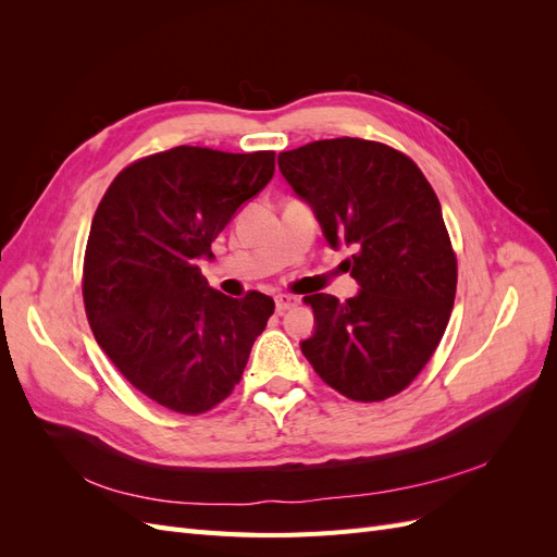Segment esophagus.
<instances>
[{"mask_svg": "<svg viewBox=\"0 0 557 557\" xmlns=\"http://www.w3.org/2000/svg\"><path fill=\"white\" fill-rule=\"evenodd\" d=\"M297 297L295 295H276V311L278 313H283V311H288V309H293V307H297Z\"/></svg>", "mask_w": 557, "mask_h": 557, "instance_id": "obj_1", "label": "esophagus"}]
</instances>
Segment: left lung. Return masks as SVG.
Returning a JSON list of instances; mask_svg holds the SVG:
<instances>
[{
  "mask_svg": "<svg viewBox=\"0 0 557 557\" xmlns=\"http://www.w3.org/2000/svg\"><path fill=\"white\" fill-rule=\"evenodd\" d=\"M278 170L315 211L360 293L307 295L315 332L301 342L315 374L352 401L409 387L446 332L458 258L440 199L418 164L381 141L323 139L278 153Z\"/></svg>",
  "mask_w": 557,
  "mask_h": 557,
  "instance_id": "8db88e82",
  "label": "left lung"
}]
</instances>
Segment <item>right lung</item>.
Segmentation results:
<instances>
[{"instance_id":"1","label":"right lung","mask_w":557,"mask_h":557,"mask_svg":"<svg viewBox=\"0 0 557 557\" xmlns=\"http://www.w3.org/2000/svg\"><path fill=\"white\" fill-rule=\"evenodd\" d=\"M274 158L176 146L127 164L95 211L83 258L88 323L117 372L164 409L199 416L230 397L274 313L272 297L232 299L197 267L272 181Z\"/></svg>"}]
</instances>
